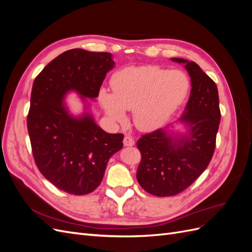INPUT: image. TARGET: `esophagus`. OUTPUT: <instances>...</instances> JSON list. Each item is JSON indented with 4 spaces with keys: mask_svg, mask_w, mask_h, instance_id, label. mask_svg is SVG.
Listing matches in <instances>:
<instances>
[{
    "mask_svg": "<svg viewBox=\"0 0 252 252\" xmlns=\"http://www.w3.org/2000/svg\"><path fill=\"white\" fill-rule=\"evenodd\" d=\"M123 144H124V146H126V147L133 146L134 140L132 139V136H130V135H125L124 140H123Z\"/></svg>",
    "mask_w": 252,
    "mask_h": 252,
    "instance_id": "esophagus-1",
    "label": "esophagus"
}]
</instances>
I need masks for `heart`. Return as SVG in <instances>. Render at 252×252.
Instances as JSON below:
<instances>
[{"mask_svg": "<svg viewBox=\"0 0 252 252\" xmlns=\"http://www.w3.org/2000/svg\"><path fill=\"white\" fill-rule=\"evenodd\" d=\"M112 93L98 90V102L113 123H123L132 110L135 126L142 130L161 127L185 101L190 89L188 75L181 70L147 65L126 67L114 73Z\"/></svg>", "mask_w": 252, "mask_h": 252, "instance_id": "heart-1", "label": "heart"}]
</instances>
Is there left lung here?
I'll list each match as a JSON object with an SVG mask.
<instances>
[{"label": "left lung", "instance_id": "obj_1", "mask_svg": "<svg viewBox=\"0 0 252 252\" xmlns=\"http://www.w3.org/2000/svg\"><path fill=\"white\" fill-rule=\"evenodd\" d=\"M171 61L184 65L190 77L186 107L177 122L138 141L142 161L136 179L147 192L157 196L182 192L207 168L220 121L216 83L192 61ZM174 124L181 125L183 131H172Z\"/></svg>", "mask_w": 252, "mask_h": 252}]
</instances>
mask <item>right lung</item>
Returning <instances> with one entry per match:
<instances>
[{
  "mask_svg": "<svg viewBox=\"0 0 252 252\" xmlns=\"http://www.w3.org/2000/svg\"><path fill=\"white\" fill-rule=\"evenodd\" d=\"M116 65L109 52L67 50L35 78L27 128L41 173L65 192L82 195L101 184L109 158L123 147L124 135L98 126L88 100L94 101L107 72ZM75 92L83 112L72 115L65 95Z\"/></svg>",
  "mask_w": 252,
  "mask_h": 252,
  "instance_id": "right-lung-1",
  "label": "right lung"
}]
</instances>
